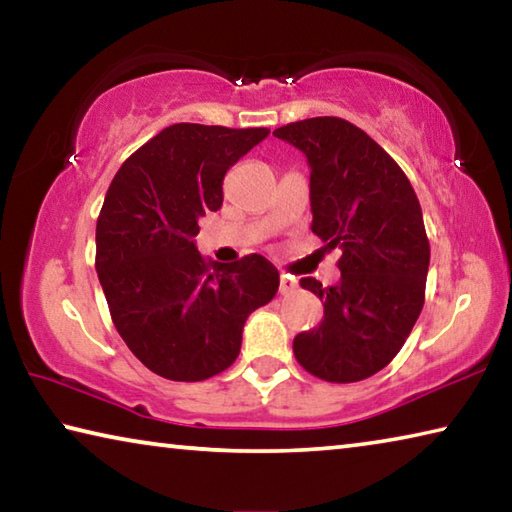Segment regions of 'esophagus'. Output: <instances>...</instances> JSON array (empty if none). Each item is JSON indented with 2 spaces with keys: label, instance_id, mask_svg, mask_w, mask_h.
Returning a JSON list of instances; mask_svg holds the SVG:
<instances>
[{
  "label": "esophagus",
  "instance_id": "obj_1",
  "mask_svg": "<svg viewBox=\"0 0 512 512\" xmlns=\"http://www.w3.org/2000/svg\"><path fill=\"white\" fill-rule=\"evenodd\" d=\"M296 291V280L289 275H280V293L282 296H289V293Z\"/></svg>",
  "mask_w": 512,
  "mask_h": 512
}]
</instances>
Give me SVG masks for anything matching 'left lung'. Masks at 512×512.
Returning a JSON list of instances; mask_svg holds the SVG:
<instances>
[{
    "label": "left lung",
    "instance_id": "obj_1",
    "mask_svg": "<svg viewBox=\"0 0 512 512\" xmlns=\"http://www.w3.org/2000/svg\"><path fill=\"white\" fill-rule=\"evenodd\" d=\"M273 135L307 155L311 232L341 250L339 284L300 280L325 316L293 339V354L318 379H368L402 350L424 305L429 239L418 196L400 164L341 117L293 121Z\"/></svg>",
    "mask_w": 512,
    "mask_h": 512
}]
</instances>
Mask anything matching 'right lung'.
I'll list each match as a JSON object with an SVG mask.
<instances>
[{
    "instance_id": "obj_1",
    "label": "right lung",
    "mask_w": 512,
    "mask_h": 512,
    "mask_svg": "<svg viewBox=\"0 0 512 512\" xmlns=\"http://www.w3.org/2000/svg\"><path fill=\"white\" fill-rule=\"evenodd\" d=\"M268 128L173 124L128 158L97 221V273L117 332L155 375L203 381L235 363L246 318L280 273L262 255L214 264L198 221L223 203V178Z\"/></svg>"
}]
</instances>
